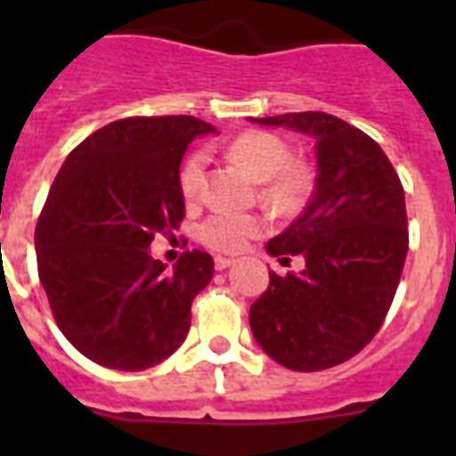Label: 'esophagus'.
I'll return each mask as SVG.
<instances>
[{
  "mask_svg": "<svg viewBox=\"0 0 456 456\" xmlns=\"http://www.w3.org/2000/svg\"><path fill=\"white\" fill-rule=\"evenodd\" d=\"M231 265H235V260L232 257H224V256H216L215 257V267L219 269V272H224V269H228Z\"/></svg>",
  "mask_w": 456,
  "mask_h": 456,
  "instance_id": "esophagus-1",
  "label": "esophagus"
}]
</instances>
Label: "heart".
I'll list each match as a JSON object with an SVG mask.
<instances>
[{
	"label": "heart",
	"mask_w": 456,
	"mask_h": 456,
	"mask_svg": "<svg viewBox=\"0 0 456 456\" xmlns=\"http://www.w3.org/2000/svg\"><path fill=\"white\" fill-rule=\"evenodd\" d=\"M228 157L240 164L256 183H263L260 196L267 205L281 212L299 208L310 187V173L301 162L292 159L288 143L281 136L265 130L241 132L231 141ZM205 155L191 152L180 168V191L187 203L199 199L203 187ZM263 216L251 212H212L196 228L200 244L224 253H237L247 241L263 232Z\"/></svg>",
	"instance_id": "1"
}]
</instances>
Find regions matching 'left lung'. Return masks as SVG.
Wrapping results in <instances>:
<instances>
[{
  "label": "left lung",
  "mask_w": 456,
  "mask_h": 456,
  "mask_svg": "<svg viewBox=\"0 0 456 456\" xmlns=\"http://www.w3.org/2000/svg\"><path fill=\"white\" fill-rule=\"evenodd\" d=\"M315 139V193L269 256H304L301 273L269 272L251 305L257 345L283 368H333L377 336L409 251L404 189L374 139L324 111L251 118Z\"/></svg>",
  "instance_id": "8db88e82"
}]
</instances>
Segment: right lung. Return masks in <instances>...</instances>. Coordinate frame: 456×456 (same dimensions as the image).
<instances>
[{
	"mask_svg": "<svg viewBox=\"0 0 456 456\" xmlns=\"http://www.w3.org/2000/svg\"><path fill=\"white\" fill-rule=\"evenodd\" d=\"M212 130L193 116L114 120L86 136L52 183L36 224L38 276L56 326L93 363L146 370L187 338L215 260L193 248L167 269L148 247L184 219L180 162Z\"/></svg>",
	"mask_w": 456,
	"mask_h": 456,
	"instance_id": "obj_1",
	"label": "right lung"
}]
</instances>
